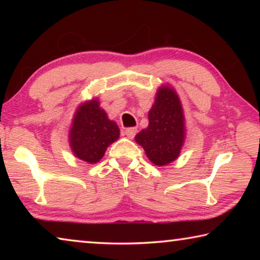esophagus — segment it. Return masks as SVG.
<instances>
[{
  "instance_id": "34e87169",
  "label": "esophagus",
  "mask_w": 260,
  "mask_h": 260,
  "mask_svg": "<svg viewBox=\"0 0 260 260\" xmlns=\"http://www.w3.org/2000/svg\"><path fill=\"white\" fill-rule=\"evenodd\" d=\"M136 131H138L136 129V127H128V128L125 129L124 133L128 139H133L136 134Z\"/></svg>"
}]
</instances>
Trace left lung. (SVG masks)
<instances>
[{
	"instance_id": "1",
	"label": "left lung",
	"mask_w": 260,
	"mask_h": 260,
	"mask_svg": "<svg viewBox=\"0 0 260 260\" xmlns=\"http://www.w3.org/2000/svg\"><path fill=\"white\" fill-rule=\"evenodd\" d=\"M148 118V127L135 136V141L153 164L164 166L177 159L184 140L181 103L172 88L158 90Z\"/></svg>"
}]
</instances>
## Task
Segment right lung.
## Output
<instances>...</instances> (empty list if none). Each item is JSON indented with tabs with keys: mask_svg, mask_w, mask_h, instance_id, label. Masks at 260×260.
<instances>
[{
	"mask_svg": "<svg viewBox=\"0 0 260 260\" xmlns=\"http://www.w3.org/2000/svg\"><path fill=\"white\" fill-rule=\"evenodd\" d=\"M118 138L119 128L116 122L108 119L98 100L79 108L70 133V143L78 158L90 164L98 162Z\"/></svg>",
	"mask_w": 260,
	"mask_h": 260,
	"instance_id": "add662e5",
	"label": "right lung"
}]
</instances>
